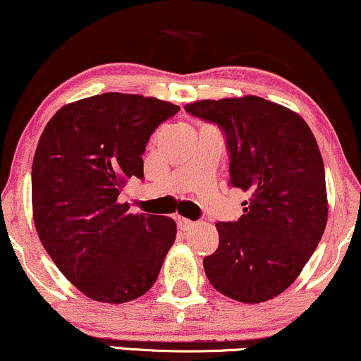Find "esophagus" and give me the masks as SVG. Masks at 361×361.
Segmentation results:
<instances>
[{"label":"esophagus","mask_w":361,"mask_h":361,"mask_svg":"<svg viewBox=\"0 0 361 361\" xmlns=\"http://www.w3.org/2000/svg\"><path fill=\"white\" fill-rule=\"evenodd\" d=\"M191 226H195V223L191 220H186V218H178V228H180V230L186 231V230H190Z\"/></svg>","instance_id":"obj_1"}]
</instances>
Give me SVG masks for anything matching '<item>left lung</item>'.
Segmentation results:
<instances>
[{
    "label": "left lung",
    "mask_w": 361,
    "mask_h": 361,
    "mask_svg": "<svg viewBox=\"0 0 361 361\" xmlns=\"http://www.w3.org/2000/svg\"><path fill=\"white\" fill-rule=\"evenodd\" d=\"M186 113L226 138L230 186L248 191L236 221H218L203 258L213 288L243 303L275 298L296 280L326 226L325 166L300 115L259 97L203 99Z\"/></svg>",
    "instance_id": "left-lung-1"
}]
</instances>
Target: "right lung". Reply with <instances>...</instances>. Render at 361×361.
Listing matches in <instances>:
<instances>
[{"label":"right lung","instance_id":"add662e5","mask_svg":"<svg viewBox=\"0 0 361 361\" xmlns=\"http://www.w3.org/2000/svg\"><path fill=\"white\" fill-rule=\"evenodd\" d=\"M180 111L140 94L104 93L54 113L31 168L36 231L59 271L94 302L125 303L152 288L176 225L118 203L131 176L143 180L154 130Z\"/></svg>","mask_w":361,"mask_h":361}]
</instances>
